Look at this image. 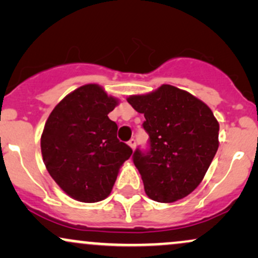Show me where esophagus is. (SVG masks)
<instances>
[{
	"label": "esophagus",
	"instance_id": "1",
	"mask_svg": "<svg viewBox=\"0 0 258 258\" xmlns=\"http://www.w3.org/2000/svg\"><path fill=\"white\" fill-rule=\"evenodd\" d=\"M128 146L132 148V150H135V148H136V139L135 138L130 139V141H128Z\"/></svg>",
	"mask_w": 258,
	"mask_h": 258
}]
</instances>
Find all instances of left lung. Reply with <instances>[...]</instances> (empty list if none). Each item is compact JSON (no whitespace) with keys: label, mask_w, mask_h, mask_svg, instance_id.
<instances>
[{"label":"left lung","mask_w":258,"mask_h":258,"mask_svg":"<svg viewBox=\"0 0 258 258\" xmlns=\"http://www.w3.org/2000/svg\"><path fill=\"white\" fill-rule=\"evenodd\" d=\"M127 102L144 114L149 148L133 153V164L150 199L173 203L200 184L218 149L220 125L193 94L171 85Z\"/></svg>","instance_id":"obj_1"}]
</instances>
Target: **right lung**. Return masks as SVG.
Segmentation results:
<instances>
[{"mask_svg": "<svg viewBox=\"0 0 258 258\" xmlns=\"http://www.w3.org/2000/svg\"><path fill=\"white\" fill-rule=\"evenodd\" d=\"M117 100L98 85H85L53 109L41 136L47 171L69 197L97 203L110 194L132 149L117 139L108 117Z\"/></svg>", "mask_w": 258, "mask_h": 258, "instance_id": "obj_1", "label": "right lung"}]
</instances>
